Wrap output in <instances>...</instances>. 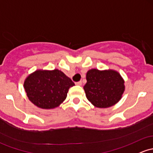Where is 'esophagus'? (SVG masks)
<instances>
[{
  "mask_svg": "<svg viewBox=\"0 0 153 153\" xmlns=\"http://www.w3.org/2000/svg\"><path fill=\"white\" fill-rule=\"evenodd\" d=\"M75 84H76L77 85H82V82L81 81L76 82V83H75Z\"/></svg>",
  "mask_w": 153,
  "mask_h": 153,
  "instance_id": "34e87169",
  "label": "esophagus"
}]
</instances>
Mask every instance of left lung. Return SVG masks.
<instances>
[{
    "mask_svg": "<svg viewBox=\"0 0 153 153\" xmlns=\"http://www.w3.org/2000/svg\"><path fill=\"white\" fill-rule=\"evenodd\" d=\"M86 80L83 86L86 98L99 108L115 105L121 100L125 91L123 78L114 70L91 69L87 72Z\"/></svg>",
    "mask_w": 153,
    "mask_h": 153,
    "instance_id": "left-lung-1",
    "label": "left lung"
}]
</instances>
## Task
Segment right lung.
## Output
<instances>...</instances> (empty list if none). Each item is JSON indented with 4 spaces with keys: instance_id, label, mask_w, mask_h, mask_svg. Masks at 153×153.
Returning a JSON list of instances; mask_svg holds the SVG:
<instances>
[{
    "instance_id": "obj_1",
    "label": "right lung",
    "mask_w": 153,
    "mask_h": 153,
    "mask_svg": "<svg viewBox=\"0 0 153 153\" xmlns=\"http://www.w3.org/2000/svg\"><path fill=\"white\" fill-rule=\"evenodd\" d=\"M75 85L63 72L37 70L30 74L24 82V88L28 99L41 109L56 108L66 99L69 88Z\"/></svg>"
}]
</instances>
